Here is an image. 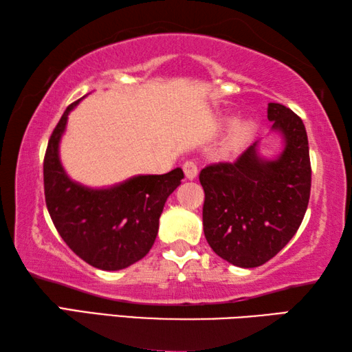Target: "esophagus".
I'll list each match as a JSON object with an SVG mask.
<instances>
[{
  "instance_id": "1",
  "label": "esophagus",
  "mask_w": 352,
  "mask_h": 352,
  "mask_svg": "<svg viewBox=\"0 0 352 352\" xmlns=\"http://www.w3.org/2000/svg\"><path fill=\"white\" fill-rule=\"evenodd\" d=\"M183 170H184V175H186L188 180H194L195 177H197V164L194 162H186L183 164Z\"/></svg>"
}]
</instances>
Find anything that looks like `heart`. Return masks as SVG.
Here are the masks:
<instances>
[{"label": "heart", "instance_id": "1", "mask_svg": "<svg viewBox=\"0 0 352 352\" xmlns=\"http://www.w3.org/2000/svg\"><path fill=\"white\" fill-rule=\"evenodd\" d=\"M250 133H252V126H250V124H243V126H241L239 130H237L236 135H234L233 146H234V147L242 146L243 142H245V141L248 140Z\"/></svg>", "mask_w": 352, "mask_h": 352}]
</instances>
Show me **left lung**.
<instances>
[{
    "instance_id": "obj_1",
    "label": "left lung",
    "mask_w": 352,
    "mask_h": 352,
    "mask_svg": "<svg viewBox=\"0 0 352 352\" xmlns=\"http://www.w3.org/2000/svg\"><path fill=\"white\" fill-rule=\"evenodd\" d=\"M267 118L283 135L276 160L261 158L259 141L234 163L200 172L205 190L204 231L212 252L230 264L253 269L270 261L295 236L311 197V158L301 118L270 102Z\"/></svg>"
}]
</instances>
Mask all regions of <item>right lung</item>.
<instances>
[{
  "label": "right lung",
  "instance_id": "obj_1",
  "mask_svg": "<svg viewBox=\"0 0 352 352\" xmlns=\"http://www.w3.org/2000/svg\"><path fill=\"white\" fill-rule=\"evenodd\" d=\"M67 107L52 132L43 162L45 200L52 223L67 245L100 270H121L144 258L158 233L166 200L180 186L183 170L138 175L105 189L71 180L58 158V142L69 111Z\"/></svg>",
  "mask_w": 352,
  "mask_h": 352
}]
</instances>
